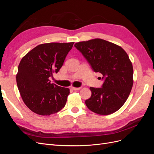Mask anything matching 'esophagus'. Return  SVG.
Returning a JSON list of instances; mask_svg holds the SVG:
<instances>
[{
    "label": "esophagus",
    "mask_w": 154,
    "mask_h": 154,
    "mask_svg": "<svg viewBox=\"0 0 154 154\" xmlns=\"http://www.w3.org/2000/svg\"><path fill=\"white\" fill-rule=\"evenodd\" d=\"M71 88L72 90L74 91H78V90H80L81 89V87H71Z\"/></svg>",
    "instance_id": "obj_1"
}]
</instances>
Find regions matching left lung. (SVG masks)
Instances as JSON below:
<instances>
[{
	"label": "left lung",
	"instance_id": "obj_1",
	"mask_svg": "<svg viewBox=\"0 0 154 154\" xmlns=\"http://www.w3.org/2000/svg\"><path fill=\"white\" fill-rule=\"evenodd\" d=\"M96 72L105 79L102 88L90 87L92 95L85 101L87 108L100 115L118 110L127 101L133 86V66L120 46L101 38L74 44Z\"/></svg>",
	"mask_w": 154,
	"mask_h": 154
}]
</instances>
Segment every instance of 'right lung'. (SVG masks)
Returning a JSON list of instances; mask_svg holds the SVG:
<instances>
[{"instance_id":"right-lung-1","label":"right lung","mask_w":154,"mask_h":154,"mask_svg":"<svg viewBox=\"0 0 154 154\" xmlns=\"http://www.w3.org/2000/svg\"><path fill=\"white\" fill-rule=\"evenodd\" d=\"M74 43L40 44L29 51L18 65V91L25 105L36 114H54L66 105L69 88L51 83L49 78L59 71Z\"/></svg>"}]
</instances>
